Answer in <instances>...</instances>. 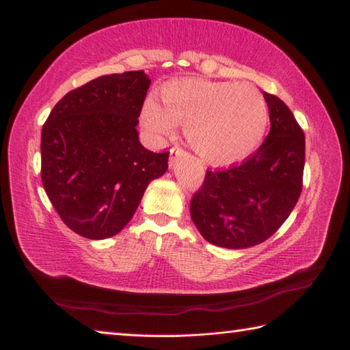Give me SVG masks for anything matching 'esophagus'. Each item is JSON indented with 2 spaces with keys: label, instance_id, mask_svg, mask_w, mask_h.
<instances>
[{
  "label": "esophagus",
  "instance_id": "34e87169",
  "mask_svg": "<svg viewBox=\"0 0 350 350\" xmlns=\"http://www.w3.org/2000/svg\"><path fill=\"white\" fill-rule=\"evenodd\" d=\"M170 154H171V163H174V161L177 158H180V156H183V150H180V148H171Z\"/></svg>",
  "mask_w": 350,
  "mask_h": 350
}]
</instances>
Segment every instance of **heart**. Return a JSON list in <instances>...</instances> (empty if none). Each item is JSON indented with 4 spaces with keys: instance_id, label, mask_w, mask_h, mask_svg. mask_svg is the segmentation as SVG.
Masks as SVG:
<instances>
[{
    "instance_id": "heart-1",
    "label": "heart",
    "mask_w": 350,
    "mask_h": 350,
    "mask_svg": "<svg viewBox=\"0 0 350 350\" xmlns=\"http://www.w3.org/2000/svg\"><path fill=\"white\" fill-rule=\"evenodd\" d=\"M161 99L162 107L152 99L144 102V128L156 138H168L177 124H185L191 147L217 167L233 165L254 153L269 120L263 96L233 81H176L162 88Z\"/></svg>"
}]
</instances>
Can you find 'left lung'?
I'll return each mask as SVG.
<instances>
[{
  "label": "left lung",
  "mask_w": 350,
  "mask_h": 350,
  "mask_svg": "<svg viewBox=\"0 0 350 350\" xmlns=\"http://www.w3.org/2000/svg\"><path fill=\"white\" fill-rule=\"evenodd\" d=\"M271 131L263 144L241 165L207 171L191 202V218L207 242L243 250L277 232L302 189L306 137L292 111L263 92Z\"/></svg>",
  "instance_id": "obj_1"
}]
</instances>
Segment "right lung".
Here are the masks:
<instances>
[{
  "label": "right lung",
  "instance_id": "obj_1",
  "mask_svg": "<svg viewBox=\"0 0 350 350\" xmlns=\"http://www.w3.org/2000/svg\"><path fill=\"white\" fill-rule=\"evenodd\" d=\"M150 78L144 70L96 78L69 92L42 129V182L63 222L87 239L128 226L168 154L139 143L138 117Z\"/></svg>",
  "mask_w": 350,
  "mask_h": 350
}]
</instances>
